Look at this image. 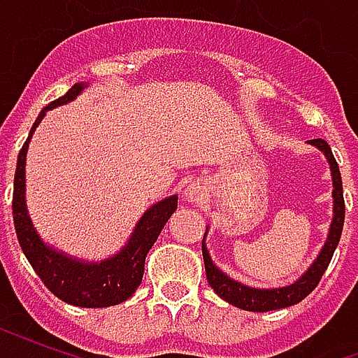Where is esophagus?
<instances>
[{
	"label": "esophagus",
	"instance_id": "34e87169",
	"mask_svg": "<svg viewBox=\"0 0 358 358\" xmlns=\"http://www.w3.org/2000/svg\"><path fill=\"white\" fill-rule=\"evenodd\" d=\"M184 195H186L187 201H201L203 199V187L199 186V184H189V186L186 187V192H184Z\"/></svg>",
	"mask_w": 358,
	"mask_h": 358
}]
</instances>
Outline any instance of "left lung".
<instances>
[{"instance_id": "8db88e82", "label": "left lung", "mask_w": 358, "mask_h": 358, "mask_svg": "<svg viewBox=\"0 0 358 358\" xmlns=\"http://www.w3.org/2000/svg\"><path fill=\"white\" fill-rule=\"evenodd\" d=\"M308 143L320 149L328 159V163H330L331 182H334V220H331L328 240L324 243L322 251L313 263V266L295 284L287 285V287H278V289H255V287H248V285L228 278L222 270H218L213 264L209 253L205 249V243H203V261H205L207 282H209V285L215 289L218 297L228 301L234 307H240L243 310H253V313H266V310L292 307L295 303H299L318 285L320 278H322L328 264H330L331 257H334V251L338 248L341 230H343V220H345V201H343V184H341L339 166L336 163V157L331 155L328 141L322 140V138H316V140H308Z\"/></svg>"}]
</instances>
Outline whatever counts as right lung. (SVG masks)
<instances>
[{"instance_id":"1","label":"right lung","mask_w":358,"mask_h":358,"mask_svg":"<svg viewBox=\"0 0 358 358\" xmlns=\"http://www.w3.org/2000/svg\"><path fill=\"white\" fill-rule=\"evenodd\" d=\"M82 88L84 84H74L63 97L43 107L40 117L36 118L30 136L24 141L17 159L15 189H13V220H15V230L22 253L27 255L28 263L32 264L36 274L53 295H57L59 299L74 307L101 308L122 303L128 297H132L134 292L138 289L143 278L145 255L153 248L166 220L178 207V197L172 195L153 205L141 217L126 248L118 255L99 264L80 263L76 259L53 251L40 240V236L36 234L34 226L30 222L27 201H24V163H27L28 141L48 110L74 99L80 94Z\"/></svg>"}]
</instances>
